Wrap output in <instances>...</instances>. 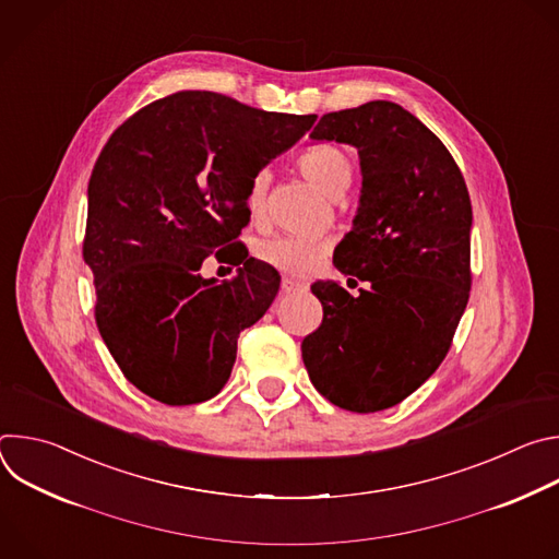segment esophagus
<instances>
[{"label":"esophagus","instance_id":"obj_1","mask_svg":"<svg viewBox=\"0 0 559 559\" xmlns=\"http://www.w3.org/2000/svg\"><path fill=\"white\" fill-rule=\"evenodd\" d=\"M305 285L300 283V281H294V278H289V276H283V281H281V292L283 294H292V292H298V289H302Z\"/></svg>","mask_w":559,"mask_h":559}]
</instances>
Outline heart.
Returning a JSON list of instances; mask_svg holds the SVG:
<instances>
[{"mask_svg":"<svg viewBox=\"0 0 559 559\" xmlns=\"http://www.w3.org/2000/svg\"><path fill=\"white\" fill-rule=\"evenodd\" d=\"M296 166L300 175L321 190L330 199H341L354 179V168L345 150L321 143L305 147ZM265 194H267V175L259 173L248 188L246 205L252 218H259L265 210ZM257 257L261 263L276 267L278 272L292 276H307L328 257V243L318 241V238H300V236H276L267 238L259 248Z\"/></svg>","mask_w":559,"mask_h":559,"instance_id":"1","label":"heart"}]
</instances>
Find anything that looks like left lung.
Here are the masks:
<instances>
[{"label": "left lung", "instance_id": "1", "mask_svg": "<svg viewBox=\"0 0 559 559\" xmlns=\"http://www.w3.org/2000/svg\"><path fill=\"white\" fill-rule=\"evenodd\" d=\"M309 136L358 150L360 205L334 265L369 287L311 285L323 323L302 362L332 405L373 414L403 403L451 347L471 289V199L444 143L397 104L323 115Z\"/></svg>", "mask_w": 559, "mask_h": 559}]
</instances>
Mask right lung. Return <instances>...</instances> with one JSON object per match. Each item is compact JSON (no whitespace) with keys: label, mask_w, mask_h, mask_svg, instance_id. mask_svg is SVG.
<instances>
[{"label":"right lung","mask_w":559,"mask_h":559,"mask_svg":"<svg viewBox=\"0 0 559 559\" xmlns=\"http://www.w3.org/2000/svg\"><path fill=\"white\" fill-rule=\"evenodd\" d=\"M313 121L183 91L134 112L104 145L84 238L95 318L123 376L154 401L214 397L238 334L278 294V272L248 257L236 236L250 223V181ZM216 249L245 265L231 282L198 274Z\"/></svg>","instance_id":"add662e5"}]
</instances>
